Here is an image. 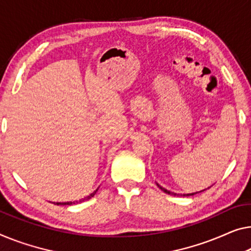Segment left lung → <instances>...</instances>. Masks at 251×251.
<instances>
[{
  "mask_svg": "<svg viewBox=\"0 0 251 251\" xmlns=\"http://www.w3.org/2000/svg\"><path fill=\"white\" fill-rule=\"evenodd\" d=\"M156 185H158V187H159V188H160V189H161V190H163V192H164V193H166V194H169V195H174V196H178V194H176V193H171V192H169V190L164 189V188H163V187H161V186H160L159 184H156ZM194 194H196V193H194ZM194 194H187V195H185V196H190V195H194Z\"/></svg>",
  "mask_w": 251,
  "mask_h": 251,
  "instance_id": "left-lung-1",
  "label": "left lung"
}]
</instances>
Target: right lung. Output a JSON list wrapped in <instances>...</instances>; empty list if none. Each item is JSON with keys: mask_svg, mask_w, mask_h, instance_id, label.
I'll list each match as a JSON object with an SVG mask.
<instances>
[{"mask_svg": "<svg viewBox=\"0 0 251 251\" xmlns=\"http://www.w3.org/2000/svg\"><path fill=\"white\" fill-rule=\"evenodd\" d=\"M97 190L98 189H96L95 192H93L92 194H90L89 196H87V197H84L83 200H80V201H66V203H54L55 205H72V204H77V203H81V201H87V200H90V198L91 197H93L96 195V193H97Z\"/></svg>", "mask_w": 251, "mask_h": 251, "instance_id": "right-lung-1", "label": "right lung"}]
</instances>
